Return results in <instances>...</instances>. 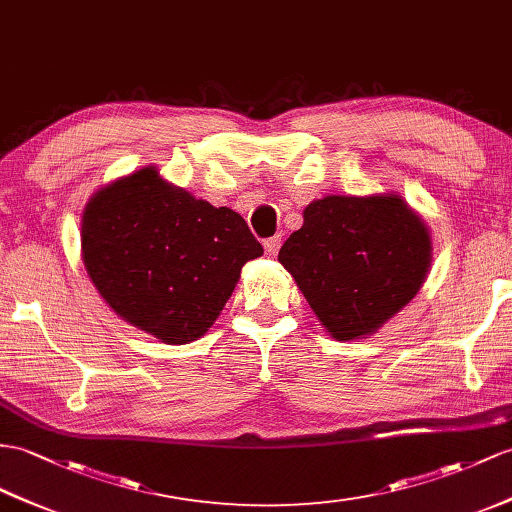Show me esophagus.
Returning <instances> with one entry per match:
<instances>
[{
	"label": "esophagus",
	"instance_id": "34e87169",
	"mask_svg": "<svg viewBox=\"0 0 512 512\" xmlns=\"http://www.w3.org/2000/svg\"><path fill=\"white\" fill-rule=\"evenodd\" d=\"M280 239H282V236L278 234V236H271V239H267V241H265V252H267L271 258L278 254V249H280Z\"/></svg>",
	"mask_w": 512,
	"mask_h": 512
}]
</instances>
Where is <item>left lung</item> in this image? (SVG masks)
<instances>
[{
  "label": "left lung",
  "instance_id": "1",
  "mask_svg": "<svg viewBox=\"0 0 512 512\" xmlns=\"http://www.w3.org/2000/svg\"><path fill=\"white\" fill-rule=\"evenodd\" d=\"M278 260L336 341L365 339L417 295L432 239L400 195H328L304 210Z\"/></svg>",
  "mask_w": 512,
  "mask_h": 512
}]
</instances>
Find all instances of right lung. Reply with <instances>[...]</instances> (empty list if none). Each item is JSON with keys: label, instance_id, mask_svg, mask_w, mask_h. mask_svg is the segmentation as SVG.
I'll list each match as a JSON object with an SVG mask.
<instances>
[{"label": "right lung", "instance_id": "add662e5", "mask_svg": "<svg viewBox=\"0 0 512 512\" xmlns=\"http://www.w3.org/2000/svg\"><path fill=\"white\" fill-rule=\"evenodd\" d=\"M82 260L106 304L169 345L197 341L263 256L234 210L195 199L143 167L99 189L82 215Z\"/></svg>", "mask_w": 512, "mask_h": 512}]
</instances>
